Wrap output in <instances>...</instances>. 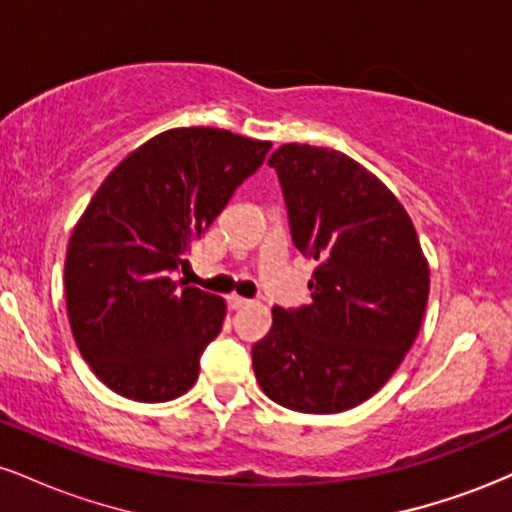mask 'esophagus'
<instances>
[{
	"instance_id": "34e87169",
	"label": "esophagus",
	"mask_w": 512,
	"mask_h": 512,
	"mask_svg": "<svg viewBox=\"0 0 512 512\" xmlns=\"http://www.w3.org/2000/svg\"><path fill=\"white\" fill-rule=\"evenodd\" d=\"M228 305H231L233 310H238V308H245V305H250V301L248 298L238 296V293H231V296H228Z\"/></svg>"
}]
</instances>
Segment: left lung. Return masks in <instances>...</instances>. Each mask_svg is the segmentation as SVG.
Listing matches in <instances>:
<instances>
[{
    "mask_svg": "<svg viewBox=\"0 0 512 512\" xmlns=\"http://www.w3.org/2000/svg\"><path fill=\"white\" fill-rule=\"evenodd\" d=\"M269 166L293 245L315 262L313 303L272 310V330L252 346L255 378L286 409H354L419 334L431 284L419 236L399 199L342 151L284 144Z\"/></svg>",
    "mask_w": 512,
    "mask_h": 512,
    "instance_id": "left-lung-1",
    "label": "left lung"
}]
</instances>
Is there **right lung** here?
I'll return each instance as SVG.
<instances>
[{
    "mask_svg": "<svg viewBox=\"0 0 512 512\" xmlns=\"http://www.w3.org/2000/svg\"><path fill=\"white\" fill-rule=\"evenodd\" d=\"M269 149L226 129H168L88 202L64 262L67 313L84 361L117 395L168 402L197 383L226 301L173 274Z\"/></svg>",
    "mask_w": 512,
    "mask_h": 512,
    "instance_id": "1",
    "label": "right lung"
}]
</instances>
